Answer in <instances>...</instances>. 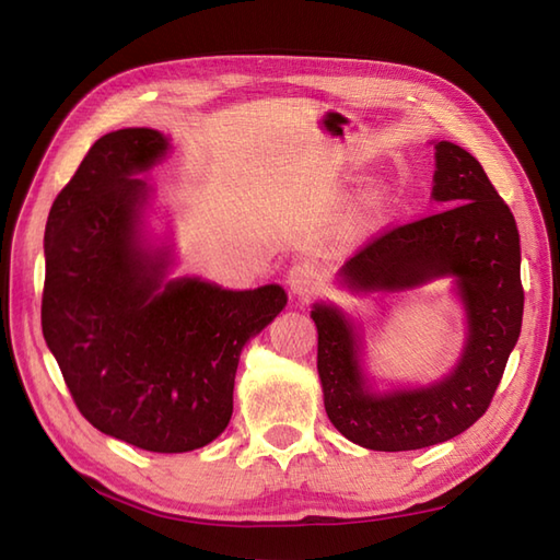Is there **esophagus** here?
Here are the masks:
<instances>
[{"label": "esophagus", "instance_id": "obj_1", "mask_svg": "<svg viewBox=\"0 0 560 560\" xmlns=\"http://www.w3.org/2000/svg\"><path fill=\"white\" fill-rule=\"evenodd\" d=\"M289 287L293 293L303 295V299H307V295H313L319 291V287H323V277H319V271L315 265H311V261H299V265H293L289 269Z\"/></svg>", "mask_w": 560, "mask_h": 560}]
</instances>
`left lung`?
<instances>
[{
	"instance_id": "left-lung-1",
	"label": "left lung",
	"mask_w": 560,
	"mask_h": 560,
	"mask_svg": "<svg viewBox=\"0 0 560 560\" xmlns=\"http://www.w3.org/2000/svg\"><path fill=\"white\" fill-rule=\"evenodd\" d=\"M435 168L433 197L447 207L373 235L343 265L341 281L353 291H399L457 277L469 339L455 373L431 387L373 395L363 387L349 319L337 307L313 311L327 416L368 450H421L467 431L489 409L520 337L525 291L513 211L462 147L438 141Z\"/></svg>"
}]
</instances>
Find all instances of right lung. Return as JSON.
<instances>
[{
    "mask_svg": "<svg viewBox=\"0 0 560 560\" xmlns=\"http://www.w3.org/2000/svg\"><path fill=\"white\" fill-rule=\"evenodd\" d=\"M168 141L129 127L101 137L45 225L43 337L93 428L149 452H189L223 433L237 359L287 305L281 287L225 291L165 283L137 237L147 197L135 173Z\"/></svg>",
    "mask_w": 560,
    "mask_h": 560,
    "instance_id": "1",
    "label": "right lung"
}]
</instances>
